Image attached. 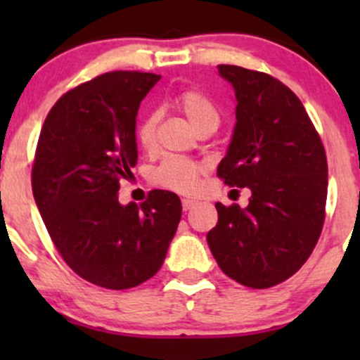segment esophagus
<instances>
[{
    "instance_id": "esophagus-1",
    "label": "esophagus",
    "mask_w": 360,
    "mask_h": 360,
    "mask_svg": "<svg viewBox=\"0 0 360 360\" xmlns=\"http://www.w3.org/2000/svg\"><path fill=\"white\" fill-rule=\"evenodd\" d=\"M197 205V200H191V198H183V210H190Z\"/></svg>"
}]
</instances>
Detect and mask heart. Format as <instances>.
Instances as JSON below:
<instances>
[{
    "label": "heart",
    "instance_id": "1",
    "mask_svg": "<svg viewBox=\"0 0 360 360\" xmlns=\"http://www.w3.org/2000/svg\"><path fill=\"white\" fill-rule=\"evenodd\" d=\"M176 106L186 116L195 130H200L203 127H217L219 125V111L216 104L200 92V90H183L176 97ZM158 116L155 112L144 115L139 120L136 129L137 143L150 150L155 144V130H157ZM202 167L197 162L188 158H172L163 162L153 172V181L160 186L169 188V190L179 191V193H191L197 188L198 177H200Z\"/></svg>",
    "mask_w": 360,
    "mask_h": 360
}]
</instances>
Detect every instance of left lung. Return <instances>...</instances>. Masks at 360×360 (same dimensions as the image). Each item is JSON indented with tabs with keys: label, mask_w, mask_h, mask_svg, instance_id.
<instances>
[{
	"label": "left lung",
	"mask_w": 360,
	"mask_h": 360,
	"mask_svg": "<svg viewBox=\"0 0 360 360\" xmlns=\"http://www.w3.org/2000/svg\"><path fill=\"white\" fill-rule=\"evenodd\" d=\"M235 92V122L217 176L249 188V205L216 203L207 244L238 284L266 289L288 281L314 250L324 224L328 160L291 89L264 72L217 66Z\"/></svg>",
	"instance_id": "1"
}]
</instances>
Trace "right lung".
<instances>
[{
    "mask_svg": "<svg viewBox=\"0 0 360 360\" xmlns=\"http://www.w3.org/2000/svg\"><path fill=\"white\" fill-rule=\"evenodd\" d=\"M160 79L115 71L64 94L43 123L32 195L46 230L72 271L106 289L153 277L181 221L179 197L153 190L141 205L118 202L120 181L137 163L136 118Z\"/></svg>",
    "mask_w": 360,
    "mask_h": 360,
    "instance_id": "add662e5",
    "label": "right lung"
}]
</instances>
